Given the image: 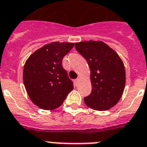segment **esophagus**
<instances>
[{"instance_id":"obj_1","label":"esophagus","mask_w":147,"mask_h":147,"mask_svg":"<svg viewBox=\"0 0 147 147\" xmlns=\"http://www.w3.org/2000/svg\"><path fill=\"white\" fill-rule=\"evenodd\" d=\"M79 81H80V78H77L76 80L74 81V82H75V85H76V86L78 85V82H79Z\"/></svg>"}]
</instances>
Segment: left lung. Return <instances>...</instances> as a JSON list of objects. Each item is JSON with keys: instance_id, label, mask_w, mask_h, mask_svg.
<instances>
[{"instance_id": "obj_1", "label": "left lung", "mask_w": 147, "mask_h": 147, "mask_svg": "<svg viewBox=\"0 0 147 147\" xmlns=\"http://www.w3.org/2000/svg\"><path fill=\"white\" fill-rule=\"evenodd\" d=\"M78 53L86 59L91 70L92 90L85 103L98 111L113 107L123 95L126 83L123 63L119 55L102 41L75 43Z\"/></svg>"}]
</instances>
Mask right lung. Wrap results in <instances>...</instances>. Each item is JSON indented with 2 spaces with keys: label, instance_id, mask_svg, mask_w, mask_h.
Masks as SVG:
<instances>
[{
  "label": "right lung",
  "instance_id": "add662e5",
  "mask_svg": "<svg viewBox=\"0 0 147 147\" xmlns=\"http://www.w3.org/2000/svg\"><path fill=\"white\" fill-rule=\"evenodd\" d=\"M74 46L69 42H52L34 51L25 62L23 80L34 104L55 109L73 89V82L62 67V59Z\"/></svg>",
  "mask_w": 147,
  "mask_h": 147
}]
</instances>
